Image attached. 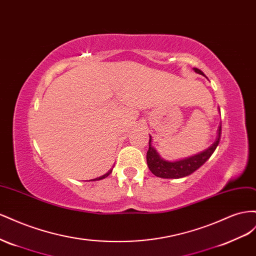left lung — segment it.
Listing matches in <instances>:
<instances>
[{"mask_svg":"<svg viewBox=\"0 0 256 256\" xmlns=\"http://www.w3.org/2000/svg\"><path fill=\"white\" fill-rule=\"evenodd\" d=\"M197 74L205 76L204 72L198 68H193ZM206 77V76H205ZM207 78V77H206ZM220 109V108H218ZM221 138V126L218 128V135L214 142L206 150L197 153L192 156H188L178 160H167L162 156H160L158 151L153 148L151 144V136L149 140V150L147 151V164L149 170L156 177L164 179H179L188 176L193 174L196 170H198L202 165L205 164L206 160L212 156V153L216 149Z\"/></svg>","mask_w":256,"mask_h":256,"instance_id":"8db88e82","label":"left lung"}]
</instances>
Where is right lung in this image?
Instances as JSON below:
<instances>
[{
  "mask_svg": "<svg viewBox=\"0 0 256 256\" xmlns=\"http://www.w3.org/2000/svg\"><path fill=\"white\" fill-rule=\"evenodd\" d=\"M112 170H109L107 174H103V176H100V177H98V178H96V179H93L92 181H98V180H102V179H104V178H106L107 176H109V174H112Z\"/></svg>",
  "mask_w": 256,
  "mask_h": 256,
  "instance_id": "right-lung-1",
  "label": "right lung"
}]
</instances>
